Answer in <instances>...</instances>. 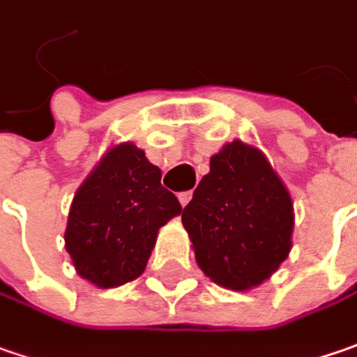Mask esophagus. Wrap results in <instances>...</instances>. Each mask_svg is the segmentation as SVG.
<instances>
[{
	"instance_id": "esophagus-1",
	"label": "esophagus",
	"mask_w": 357,
	"mask_h": 357,
	"mask_svg": "<svg viewBox=\"0 0 357 357\" xmlns=\"http://www.w3.org/2000/svg\"><path fill=\"white\" fill-rule=\"evenodd\" d=\"M178 199H179V204L185 208V206L190 204V199H192V192H181V194L178 195Z\"/></svg>"
}]
</instances>
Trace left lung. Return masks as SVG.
I'll list each match as a JSON object with an SVG mask.
<instances>
[{
  "label": "left lung",
  "mask_w": 357,
  "mask_h": 357,
  "mask_svg": "<svg viewBox=\"0 0 357 357\" xmlns=\"http://www.w3.org/2000/svg\"><path fill=\"white\" fill-rule=\"evenodd\" d=\"M181 224L199 270L225 289L248 291L289 256L294 202L268 158L234 139L209 158Z\"/></svg>",
  "instance_id": "left-lung-1"
}]
</instances>
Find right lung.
Here are the masks:
<instances>
[{
    "instance_id": "obj_1",
    "label": "right lung",
    "mask_w": 357,
    "mask_h": 357,
    "mask_svg": "<svg viewBox=\"0 0 357 357\" xmlns=\"http://www.w3.org/2000/svg\"><path fill=\"white\" fill-rule=\"evenodd\" d=\"M181 213L162 169L132 142L109 148L73 195L66 250L79 278L117 287L139 278L160 227Z\"/></svg>"
}]
</instances>
